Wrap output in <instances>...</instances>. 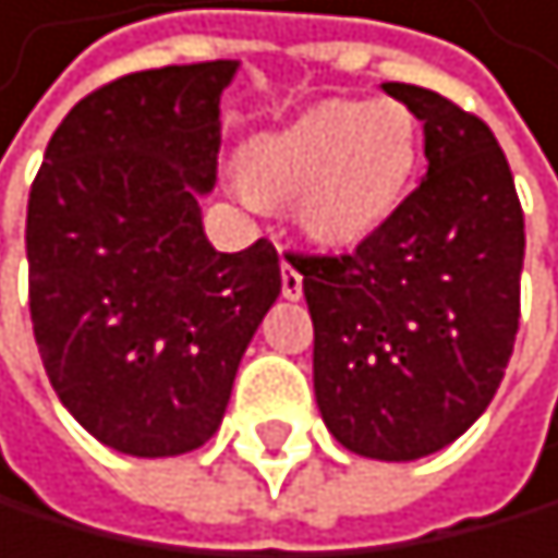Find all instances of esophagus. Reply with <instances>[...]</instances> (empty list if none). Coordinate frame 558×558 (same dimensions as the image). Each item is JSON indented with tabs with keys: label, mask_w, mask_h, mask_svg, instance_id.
Masks as SVG:
<instances>
[{
	"label": "esophagus",
	"mask_w": 558,
	"mask_h": 558,
	"mask_svg": "<svg viewBox=\"0 0 558 558\" xmlns=\"http://www.w3.org/2000/svg\"><path fill=\"white\" fill-rule=\"evenodd\" d=\"M281 295L284 299H299L302 295V274L291 267V263H281Z\"/></svg>",
	"instance_id": "34e87169"
}]
</instances>
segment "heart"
I'll use <instances>...</instances> for the list:
<instances>
[{
    "mask_svg": "<svg viewBox=\"0 0 558 558\" xmlns=\"http://www.w3.org/2000/svg\"><path fill=\"white\" fill-rule=\"evenodd\" d=\"M420 124L395 99H335L245 148L259 203H295L316 242L355 245L377 231L413 184Z\"/></svg>",
    "mask_w": 558,
    "mask_h": 558,
    "instance_id": "heart-1",
    "label": "heart"
}]
</instances>
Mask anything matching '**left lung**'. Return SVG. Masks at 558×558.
<instances>
[{"label":"left lung","instance_id":"1","mask_svg":"<svg viewBox=\"0 0 558 558\" xmlns=\"http://www.w3.org/2000/svg\"><path fill=\"white\" fill-rule=\"evenodd\" d=\"M424 120L427 178L352 252H288L313 316L327 430L385 463L452 445L488 410L520 327L523 209L492 128L388 81Z\"/></svg>","mask_w":558,"mask_h":558}]
</instances>
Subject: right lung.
<instances>
[{
	"label": "right lung",
	"instance_id": "right-lung-1",
	"mask_svg": "<svg viewBox=\"0 0 558 558\" xmlns=\"http://www.w3.org/2000/svg\"><path fill=\"white\" fill-rule=\"evenodd\" d=\"M238 63L117 77L70 109L27 195V299L56 395L109 449L159 459L206 445L259 320L277 248L206 242L220 95Z\"/></svg>",
	"mask_w": 558,
	"mask_h": 558
}]
</instances>
